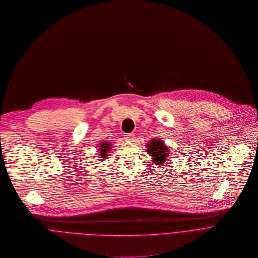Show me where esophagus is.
<instances>
[{"label":"esophagus","instance_id":"34e87169","mask_svg":"<svg viewBox=\"0 0 258 258\" xmlns=\"http://www.w3.org/2000/svg\"><path fill=\"white\" fill-rule=\"evenodd\" d=\"M124 138H125L127 141H133L135 137H134V134H132V133H127V134L124 135Z\"/></svg>","mask_w":258,"mask_h":258}]
</instances>
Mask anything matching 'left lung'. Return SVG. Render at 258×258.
Instances as JSON below:
<instances>
[{"label":"left lung","instance_id":"left-lung-1","mask_svg":"<svg viewBox=\"0 0 258 258\" xmlns=\"http://www.w3.org/2000/svg\"><path fill=\"white\" fill-rule=\"evenodd\" d=\"M147 150L149 152V156L152 158L153 162L157 165H163L168 157V148L165 146L162 140H151L148 144Z\"/></svg>","mask_w":258,"mask_h":258}]
</instances>
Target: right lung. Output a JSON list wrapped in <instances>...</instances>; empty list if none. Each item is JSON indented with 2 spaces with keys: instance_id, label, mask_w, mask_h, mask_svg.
Masks as SVG:
<instances>
[{
  "instance_id": "1",
  "label": "right lung",
  "mask_w": 258,
  "mask_h": 258,
  "mask_svg": "<svg viewBox=\"0 0 258 258\" xmlns=\"http://www.w3.org/2000/svg\"><path fill=\"white\" fill-rule=\"evenodd\" d=\"M110 144L109 143H101V145L99 146L100 147V156H101V158H106L107 157V154L109 153L107 150H109V148H110Z\"/></svg>"
}]
</instances>
